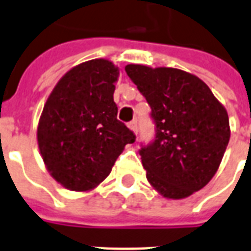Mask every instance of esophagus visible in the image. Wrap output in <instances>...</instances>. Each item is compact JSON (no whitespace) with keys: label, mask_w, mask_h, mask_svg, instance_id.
Masks as SVG:
<instances>
[{"label":"esophagus","mask_w":251,"mask_h":251,"mask_svg":"<svg viewBox=\"0 0 251 251\" xmlns=\"http://www.w3.org/2000/svg\"><path fill=\"white\" fill-rule=\"evenodd\" d=\"M129 127L134 131V134H138V122H136V120L129 122Z\"/></svg>","instance_id":"34e87169"}]
</instances>
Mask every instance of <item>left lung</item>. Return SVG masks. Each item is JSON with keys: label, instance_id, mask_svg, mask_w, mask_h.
I'll return each mask as SVG.
<instances>
[{"label": "left lung", "instance_id": "8db88e82", "mask_svg": "<svg viewBox=\"0 0 251 251\" xmlns=\"http://www.w3.org/2000/svg\"><path fill=\"white\" fill-rule=\"evenodd\" d=\"M148 101L153 142L139 154L147 179L166 199H184L217 173L229 142V120L206 83L176 68L125 67Z\"/></svg>", "mask_w": 251, "mask_h": 251}]
</instances>
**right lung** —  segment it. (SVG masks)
Masks as SVG:
<instances>
[{"mask_svg": "<svg viewBox=\"0 0 251 251\" xmlns=\"http://www.w3.org/2000/svg\"><path fill=\"white\" fill-rule=\"evenodd\" d=\"M119 68L105 59L73 67L46 100L37 127L49 173L71 191H90L107 178L134 132L117 120Z\"/></svg>", "mask_w": 251, "mask_h": 251, "instance_id": "add662e5", "label": "right lung"}]
</instances>
